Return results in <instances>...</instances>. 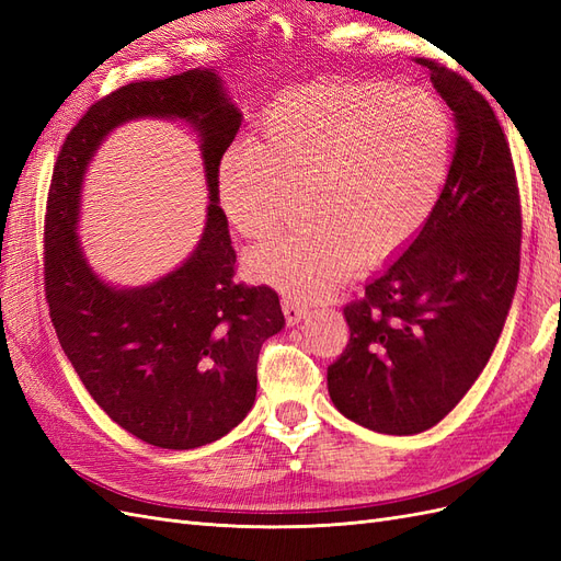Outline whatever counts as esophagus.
Listing matches in <instances>:
<instances>
[{"label": "esophagus", "mask_w": 561, "mask_h": 561, "mask_svg": "<svg viewBox=\"0 0 561 561\" xmlns=\"http://www.w3.org/2000/svg\"><path fill=\"white\" fill-rule=\"evenodd\" d=\"M280 304H283V313H285L287 325H297V322H301V318H307V313H309V307H304L297 297L285 295Z\"/></svg>", "instance_id": "obj_1"}]
</instances>
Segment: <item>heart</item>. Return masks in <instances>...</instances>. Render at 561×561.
<instances>
[{
	"label": "heart",
	"instance_id": "obj_1",
	"mask_svg": "<svg viewBox=\"0 0 561 561\" xmlns=\"http://www.w3.org/2000/svg\"><path fill=\"white\" fill-rule=\"evenodd\" d=\"M443 100L390 83H316L264 114L260 140L217 165V201L245 239H264L295 208L307 222L254 248L248 268L295 297L339 287L355 262L396 257L426 227L451 165Z\"/></svg>",
	"mask_w": 561,
	"mask_h": 561
}]
</instances>
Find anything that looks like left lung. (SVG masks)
I'll use <instances>...</instances> for the list:
<instances>
[{
  "mask_svg": "<svg viewBox=\"0 0 561 561\" xmlns=\"http://www.w3.org/2000/svg\"><path fill=\"white\" fill-rule=\"evenodd\" d=\"M423 65L456 122L445 190L416 239L346 304L351 339L328 367L336 410L386 435L428 431L461 402L494 353L519 276L522 210L505 133L470 81Z\"/></svg>",
  "mask_w": 561,
  "mask_h": 561,
  "instance_id": "8db88e82",
  "label": "left lung"
}]
</instances>
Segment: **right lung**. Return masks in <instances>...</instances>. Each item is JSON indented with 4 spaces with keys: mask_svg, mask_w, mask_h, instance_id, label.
<instances>
[{
    "mask_svg": "<svg viewBox=\"0 0 561 561\" xmlns=\"http://www.w3.org/2000/svg\"><path fill=\"white\" fill-rule=\"evenodd\" d=\"M145 115L182 117L199 133L211 203L202 241L175 272L140 288H116L82 257L80 184L106 135ZM239 126L241 112L215 70L133 81L79 118L50 180L44 283L60 346L105 414L161 449L210 445L239 426L257 396L262 344L285 325L271 287L233 280L217 165Z\"/></svg>",
    "mask_w": 561,
    "mask_h": 561,
    "instance_id": "right-lung-1",
    "label": "right lung"
}]
</instances>
